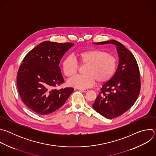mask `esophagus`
I'll list each match as a JSON object with an SVG mask.
<instances>
[{
  "label": "esophagus",
  "instance_id": "esophagus-1",
  "mask_svg": "<svg viewBox=\"0 0 156 156\" xmlns=\"http://www.w3.org/2000/svg\"><path fill=\"white\" fill-rule=\"evenodd\" d=\"M78 90H80V91L84 92V93H86V92H87V91H88L87 89H78Z\"/></svg>",
  "mask_w": 156,
  "mask_h": 156
}]
</instances>
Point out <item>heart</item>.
<instances>
[{"instance_id":"b5f03b06","label":"heart","mask_w":156,"mask_h":156,"mask_svg":"<svg viewBox=\"0 0 156 156\" xmlns=\"http://www.w3.org/2000/svg\"><path fill=\"white\" fill-rule=\"evenodd\" d=\"M77 57L82 65H87L83 75H77L70 79L67 83L70 86L84 89L92 86L97 81L105 83L112 78L117 68V60L112 55L99 49L81 51ZM64 75L67 77L75 75L78 71V63L71 56L65 57L62 63Z\"/></svg>"}]
</instances>
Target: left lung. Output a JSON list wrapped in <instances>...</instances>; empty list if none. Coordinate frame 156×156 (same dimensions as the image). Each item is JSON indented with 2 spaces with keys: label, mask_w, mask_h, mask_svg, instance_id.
<instances>
[{
  "label": "left lung",
  "mask_w": 156,
  "mask_h": 156,
  "mask_svg": "<svg viewBox=\"0 0 156 156\" xmlns=\"http://www.w3.org/2000/svg\"><path fill=\"white\" fill-rule=\"evenodd\" d=\"M93 44H112L117 47L118 68L112 78L102 85L93 104L96 112L106 119H114L126 112L138 99L141 87L139 67L134 55L120 42L113 39Z\"/></svg>",
  "instance_id": "8db88e82"
}]
</instances>
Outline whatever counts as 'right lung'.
I'll return each instance as SVG.
<instances>
[{
	"label": "right lung",
	"mask_w": 156,
	"mask_h": 156,
	"mask_svg": "<svg viewBox=\"0 0 156 156\" xmlns=\"http://www.w3.org/2000/svg\"><path fill=\"white\" fill-rule=\"evenodd\" d=\"M73 43L44 41L25 57L17 74V87L24 104L35 113L45 115L62 107L73 87L56 90L64 82L59 67L63 55Z\"/></svg>",
	"instance_id": "right-lung-1"
}]
</instances>
